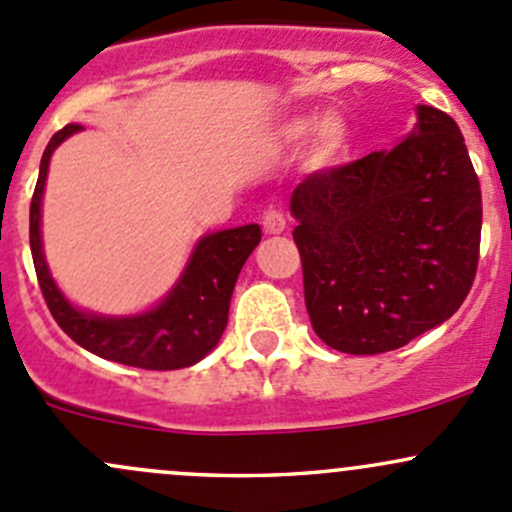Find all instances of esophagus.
<instances>
[{"label":"esophagus","instance_id":"obj_1","mask_svg":"<svg viewBox=\"0 0 512 512\" xmlns=\"http://www.w3.org/2000/svg\"><path fill=\"white\" fill-rule=\"evenodd\" d=\"M262 228H265L267 235H279L287 228V218H284V213L270 208V211H265V215H262Z\"/></svg>","mask_w":512,"mask_h":512}]
</instances>
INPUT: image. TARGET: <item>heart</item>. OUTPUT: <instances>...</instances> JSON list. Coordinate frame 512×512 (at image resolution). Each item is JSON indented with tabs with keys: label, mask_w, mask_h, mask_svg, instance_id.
<instances>
[{
	"label": "heart",
	"mask_w": 512,
	"mask_h": 512,
	"mask_svg": "<svg viewBox=\"0 0 512 512\" xmlns=\"http://www.w3.org/2000/svg\"><path fill=\"white\" fill-rule=\"evenodd\" d=\"M311 137L314 149H311V159L316 166L336 164L343 157L351 142V127L336 112H328L324 117L299 115L289 117L282 127H279V139L284 144H301Z\"/></svg>",
	"instance_id": "1"
}]
</instances>
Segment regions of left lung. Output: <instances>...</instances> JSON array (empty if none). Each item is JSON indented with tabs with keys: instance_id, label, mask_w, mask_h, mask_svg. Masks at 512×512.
I'll use <instances>...</instances> for the list:
<instances>
[{
	"instance_id": "8db88e82",
	"label": "left lung",
	"mask_w": 512,
	"mask_h": 512,
	"mask_svg": "<svg viewBox=\"0 0 512 512\" xmlns=\"http://www.w3.org/2000/svg\"><path fill=\"white\" fill-rule=\"evenodd\" d=\"M311 326L341 353L407 346L469 294L481 247V186L464 134L417 107L390 152L306 176L292 193Z\"/></svg>"
}]
</instances>
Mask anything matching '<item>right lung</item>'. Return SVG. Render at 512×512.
<instances>
[{
  "instance_id": "1",
  "label": "right lung",
  "mask_w": 512,
  "mask_h": 512,
  "mask_svg": "<svg viewBox=\"0 0 512 512\" xmlns=\"http://www.w3.org/2000/svg\"><path fill=\"white\" fill-rule=\"evenodd\" d=\"M78 129L83 127L66 125L53 134L41 157L39 181L31 196V257H34L36 277H39L48 311L78 346L100 358L144 370L188 368L218 346L228 326L230 297H233L238 274L250 252L262 240L260 225H242V228L220 230V233L201 238L179 284L147 314L115 319V316H98L75 309L58 292L43 260L41 198L53 149Z\"/></svg>"
}]
</instances>
